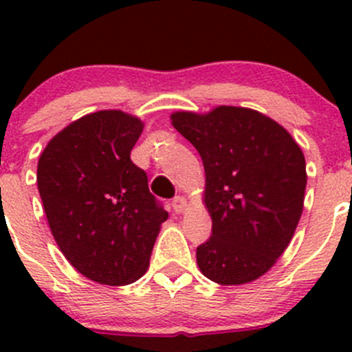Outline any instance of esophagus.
Segmentation results:
<instances>
[{
	"label": "esophagus",
	"instance_id": "esophagus-1",
	"mask_svg": "<svg viewBox=\"0 0 352 352\" xmlns=\"http://www.w3.org/2000/svg\"><path fill=\"white\" fill-rule=\"evenodd\" d=\"M172 208H173V211H175V212H184L187 209V199L184 196L173 197Z\"/></svg>",
	"mask_w": 352,
	"mask_h": 352
}]
</instances>
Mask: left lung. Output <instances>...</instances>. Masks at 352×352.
Here are the masks:
<instances>
[{"label":"left lung","instance_id":"obj_1","mask_svg":"<svg viewBox=\"0 0 352 352\" xmlns=\"http://www.w3.org/2000/svg\"><path fill=\"white\" fill-rule=\"evenodd\" d=\"M170 119L204 165L202 201L212 235L197 247L199 269L223 286L255 281L281 257L303 212L307 163L300 144L281 124L247 107L179 110Z\"/></svg>","mask_w":352,"mask_h":352}]
</instances>
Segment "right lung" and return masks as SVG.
<instances>
[{"label": "right lung", "instance_id": "add662e5", "mask_svg": "<svg viewBox=\"0 0 352 352\" xmlns=\"http://www.w3.org/2000/svg\"><path fill=\"white\" fill-rule=\"evenodd\" d=\"M143 120L98 110L47 143L37 187L59 250L85 278L107 286L138 281L168 212L156 204L144 170L131 162Z\"/></svg>", "mask_w": 352, "mask_h": 352}]
</instances>
